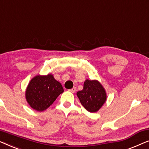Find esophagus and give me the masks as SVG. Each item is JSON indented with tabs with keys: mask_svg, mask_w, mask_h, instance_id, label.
<instances>
[{
	"mask_svg": "<svg viewBox=\"0 0 149 149\" xmlns=\"http://www.w3.org/2000/svg\"><path fill=\"white\" fill-rule=\"evenodd\" d=\"M69 91L71 92V93H74L76 91V88H75V87H74V88H73L70 89V90H69Z\"/></svg>",
	"mask_w": 149,
	"mask_h": 149,
	"instance_id": "1",
	"label": "esophagus"
}]
</instances>
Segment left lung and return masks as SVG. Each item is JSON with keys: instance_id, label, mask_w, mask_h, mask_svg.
I'll return each mask as SVG.
<instances>
[{"instance_id": "8db88e82", "label": "left lung", "mask_w": 149, "mask_h": 149, "mask_svg": "<svg viewBox=\"0 0 149 149\" xmlns=\"http://www.w3.org/2000/svg\"><path fill=\"white\" fill-rule=\"evenodd\" d=\"M77 96L84 107L91 113L98 111L107 100L105 90L97 80L86 79L83 90L77 92Z\"/></svg>"}]
</instances>
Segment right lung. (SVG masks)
<instances>
[{
	"label": "right lung",
	"mask_w": 149,
	"mask_h": 149,
	"mask_svg": "<svg viewBox=\"0 0 149 149\" xmlns=\"http://www.w3.org/2000/svg\"><path fill=\"white\" fill-rule=\"evenodd\" d=\"M63 91L62 85L54 78L53 75H38L29 83L26 98L32 109L42 111L49 108Z\"/></svg>",
	"instance_id": "right-lung-1"
}]
</instances>
